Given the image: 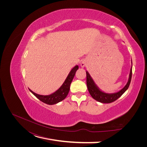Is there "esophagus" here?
<instances>
[{"instance_id": "1", "label": "esophagus", "mask_w": 147, "mask_h": 147, "mask_svg": "<svg viewBox=\"0 0 147 147\" xmlns=\"http://www.w3.org/2000/svg\"><path fill=\"white\" fill-rule=\"evenodd\" d=\"M86 65V61L85 60L82 61L81 62V63H80V67H82V68H83V67H85Z\"/></svg>"}]
</instances>
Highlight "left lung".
<instances>
[{
    "instance_id": "left-lung-1",
    "label": "left lung",
    "mask_w": 147,
    "mask_h": 147,
    "mask_svg": "<svg viewBox=\"0 0 147 147\" xmlns=\"http://www.w3.org/2000/svg\"><path fill=\"white\" fill-rule=\"evenodd\" d=\"M86 72L87 87L91 96L94 99H95L96 101L101 103H111L115 101V100H117L119 98H120L128 89L131 82V79H132V67L130 68L129 79L126 84L124 86V88H122L119 91L115 92V93L108 94L101 90L96 85L94 80L90 76V74L88 73V71H86Z\"/></svg>"
}]
</instances>
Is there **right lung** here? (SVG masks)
Returning <instances> with one entry per match:
<instances>
[{
	"label": "right lung",
	"mask_w": 147,
	"mask_h": 147,
	"mask_svg": "<svg viewBox=\"0 0 147 147\" xmlns=\"http://www.w3.org/2000/svg\"><path fill=\"white\" fill-rule=\"evenodd\" d=\"M79 68V66L77 65L74 66L68 73L66 79L64 82L61 86V87L53 93L48 95H42L34 93L32 90L29 89V90L40 101L48 105H53L56 104L64 100L67 96L68 92L69 91V88H70V84L71 82L75 76L76 71Z\"/></svg>",
	"instance_id": "obj_1"
}]
</instances>
